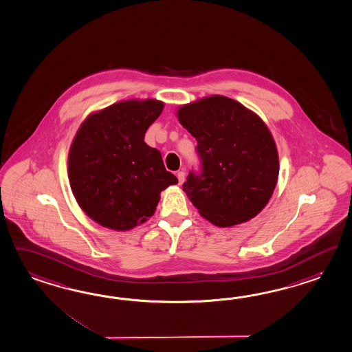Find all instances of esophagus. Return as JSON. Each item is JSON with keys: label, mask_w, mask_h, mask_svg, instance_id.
<instances>
[{"label": "esophagus", "mask_w": 352, "mask_h": 352, "mask_svg": "<svg viewBox=\"0 0 352 352\" xmlns=\"http://www.w3.org/2000/svg\"><path fill=\"white\" fill-rule=\"evenodd\" d=\"M177 179H179V184H182L185 181V172L179 171L177 172Z\"/></svg>", "instance_id": "1"}]
</instances>
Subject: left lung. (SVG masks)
I'll list each match as a JSON object with an SVG mask.
<instances>
[{
	"mask_svg": "<svg viewBox=\"0 0 352 352\" xmlns=\"http://www.w3.org/2000/svg\"><path fill=\"white\" fill-rule=\"evenodd\" d=\"M181 125L197 139L199 170L182 188L199 213L230 227L256 216L278 179V154L265 124L241 103L223 96L182 106Z\"/></svg>",
	"mask_w": 352,
	"mask_h": 352,
	"instance_id": "1",
	"label": "left lung"
}]
</instances>
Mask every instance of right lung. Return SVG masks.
Listing matches in <instances>:
<instances>
[{
  "label": "right lung",
  "instance_id": "right-lung-1",
  "mask_svg": "<svg viewBox=\"0 0 352 352\" xmlns=\"http://www.w3.org/2000/svg\"><path fill=\"white\" fill-rule=\"evenodd\" d=\"M160 100H125L87 118L72 142L69 179L81 209L97 223L125 231L146 221L160 192L177 179L145 131L161 115Z\"/></svg>",
  "mask_w": 352,
  "mask_h": 352
}]
</instances>
